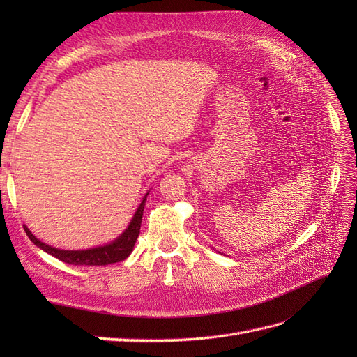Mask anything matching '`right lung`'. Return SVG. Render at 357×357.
Segmentation results:
<instances>
[{"label":"right lung","mask_w":357,"mask_h":357,"mask_svg":"<svg viewBox=\"0 0 357 357\" xmlns=\"http://www.w3.org/2000/svg\"><path fill=\"white\" fill-rule=\"evenodd\" d=\"M146 197L143 198L139 207L137 208L134 218L129 223L125 232L116 238L113 243L100 245L95 248H89V250H59V248H55L52 245H47L45 243H41L38 238H36L34 235L31 234V231L24 225V229L28 235V238L34 243L37 247H40L41 250H45L46 253L58 257L59 261L70 264V265H110L121 262L123 259H126L131 252L134 250L135 241L139 235V228H142V220H143V211H144V205H146Z\"/></svg>","instance_id":"add662e5"}]
</instances>
